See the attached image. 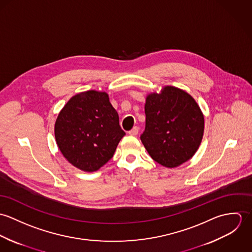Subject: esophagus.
Instances as JSON below:
<instances>
[{"label":"esophagus","instance_id":"34e87169","mask_svg":"<svg viewBox=\"0 0 252 252\" xmlns=\"http://www.w3.org/2000/svg\"><path fill=\"white\" fill-rule=\"evenodd\" d=\"M139 130H140V128L139 127H134L131 131H129V135H131V136H137L138 134H139Z\"/></svg>","mask_w":252,"mask_h":252}]
</instances>
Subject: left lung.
I'll use <instances>...</instances> for the list:
<instances>
[{"label": "left lung", "mask_w": 252, "mask_h": 252, "mask_svg": "<svg viewBox=\"0 0 252 252\" xmlns=\"http://www.w3.org/2000/svg\"><path fill=\"white\" fill-rule=\"evenodd\" d=\"M145 129L142 143L151 158L167 168L189 160L204 134V116L185 91L167 86L161 94H150L144 106Z\"/></svg>", "instance_id": "1"}]
</instances>
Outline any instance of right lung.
<instances>
[{
    "instance_id": "add662e5",
    "label": "right lung",
    "mask_w": 252,
    "mask_h": 252,
    "mask_svg": "<svg viewBox=\"0 0 252 252\" xmlns=\"http://www.w3.org/2000/svg\"><path fill=\"white\" fill-rule=\"evenodd\" d=\"M124 136L118 113L105 92L91 90L73 96L55 123L62 154L85 172L97 171L110 160Z\"/></svg>"
}]
</instances>
